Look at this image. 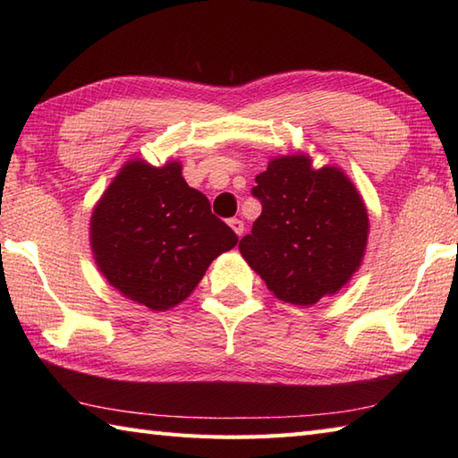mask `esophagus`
<instances>
[{"instance_id": "1", "label": "esophagus", "mask_w": 458, "mask_h": 458, "mask_svg": "<svg viewBox=\"0 0 458 458\" xmlns=\"http://www.w3.org/2000/svg\"><path fill=\"white\" fill-rule=\"evenodd\" d=\"M228 226H230L232 230H234L238 236L244 234V222H242L240 218H230V220H228Z\"/></svg>"}]
</instances>
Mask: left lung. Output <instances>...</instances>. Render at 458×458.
Masks as SVG:
<instances>
[{"mask_svg":"<svg viewBox=\"0 0 458 458\" xmlns=\"http://www.w3.org/2000/svg\"><path fill=\"white\" fill-rule=\"evenodd\" d=\"M251 194L261 214L240 254L276 299L309 307L338 293L362 266L369 220L362 194L335 167L307 153L271 157Z\"/></svg>","mask_w":458,"mask_h":458,"instance_id":"8db88e82","label":"left lung"}]
</instances>
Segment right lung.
I'll return each mask as SVG.
<instances>
[{"mask_svg": "<svg viewBox=\"0 0 458 458\" xmlns=\"http://www.w3.org/2000/svg\"><path fill=\"white\" fill-rule=\"evenodd\" d=\"M238 236L210 202L182 179V165L125 161L96 202L90 248L100 274L120 293L151 310L187 299L208 266Z\"/></svg>", "mask_w": 458, "mask_h": 458, "instance_id": "add662e5", "label": "right lung"}]
</instances>
